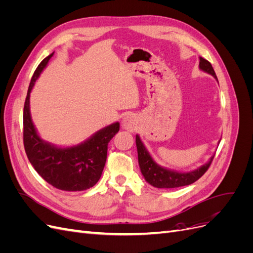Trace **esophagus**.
Instances as JSON below:
<instances>
[{
  "mask_svg": "<svg viewBox=\"0 0 253 253\" xmlns=\"http://www.w3.org/2000/svg\"><path fill=\"white\" fill-rule=\"evenodd\" d=\"M122 128L126 129L128 132H135L137 131V128H138V120L133 115H127L122 120V124H121Z\"/></svg>",
  "mask_w": 253,
  "mask_h": 253,
  "instance_id": "esophagus-1",
  "label": "esophagus"
}]
</instances>
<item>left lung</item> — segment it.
Listing matches in <instances>:
<instances>
[{
  "instance_id": "left-lung-1",
  "label": "left lung",
  "mask_w": 253,
  "mask_h": 253,
  "mask_svg": "<svg viewBox=\"0 0 253 253\" xmlns=\"http://www.w3.org/2000/svg\"><path fill=\"white\" fill-rule=\"evenodd\" d=\"M200 70L213 76L217 81V77L209 61L200 57ZM218 82V81H217ZM220 141V140H219ZM136 147L138 153V164L141 174L145 181L151 186L160 189H172L191 185L200 179L202 176L209 169V167L214 158V155L210 157L209 162L198 167L197 169L190 172H179L171 169H167L165 167L159 166L153 157L150 155L149 151L144 147L139 135H136Z\"/></svg>"
}]
</instances>
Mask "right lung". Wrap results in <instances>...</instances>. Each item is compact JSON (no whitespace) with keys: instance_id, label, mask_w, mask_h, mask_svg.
<instances>
[{"instance_id":"1","label":"right lung","mask_w":253,"mask_h":253,"mask_svg":"<svg viewBox=\"0 0 253 253\" xmlns=\"http://www.w3.org/2000/svg\"><path fill=\"white\" fill-rule=\"evenodd\" d=\"M53 53L55 51L37 67L29 83L23 112L24 148L34 169L52 187L68 192L87 190L94 187L101 177L108 144L118 133L119 122L99 129L86 140L73 147H59L41 138L30 115L29 98L36 81Z\"/></svg>"}]
</instances>
